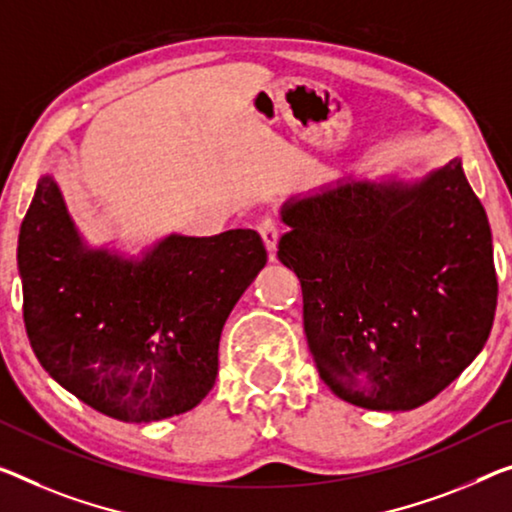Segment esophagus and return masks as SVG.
<instances>
[{
    "mask_svg": "<svg viewBox=\"0 0 512 512\" xmlns=\"http://www.w3.org/2000/svg\"><path fill=\"white\" fill-rule=\"evenodd\" d=\"M258 233H261L265 247H267V251H270V258L274 261V251H277V242H279V235H281L279 222L274 217L261 219V224H258Z\"/></svg>",
    "mask_w": 512,
    "mask_h": 512,
    "instance_id": "1",
    "label": "esophagus"
}]
</instances>
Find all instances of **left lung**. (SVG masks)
<instances>
[{"label": "left lung", "mask_w": 512, "mask_h": 512, "mask_svg": "<svg viewBox=\"0 0 512 512\" xmlns=\"http://www.w3.org/2000/svg\"><path fill=\"white\" fill-rule=\"evenodd\" d=\"M281 219L277 256L302 283L306 343L338 398L414 410L483 350L499 286L460 160L414 185L338 183L288 201Z\"/></svg>", "instance_id": "8db88e82"}]
</instances>
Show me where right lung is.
<instances>
[{"label": "right lung", "instance_id": "right-lung-1", "mask_svg": "<svg viewBox=\"0 0 512 512\" xmlns=\"http://www.w3.org/2000/svg\"><path fill=\"white\" fill-rule=\"evenodd\" d=\"M265 263L251 229L169 235L137 261L89 249L43 176L18 238L29 343L45 371L100 414L169 419L208 396L224 322Z\"/></svg>", "mask_w": 512, "mask_h": 512}]
</instances>
